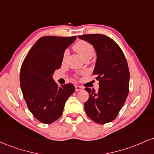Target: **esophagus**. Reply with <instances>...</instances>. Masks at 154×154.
Wrapping results in <instances>:
<instances>
[{"label": "esophagus", "instance_id": "34e87169", "mask_svg": "<svg viewBox=\"0 0 154 154\" xmlns=\"http://www.w3.org/2000/svg\"><path fill=\"white\" fill-rule=\"evenodd\" d=\"M75 91H80V90H82V89H83V87H82V86H81L76 85V86H75Z\"/></svg>", "mask_w": 154, "mask_h": 154}]
</instances>
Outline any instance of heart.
Returning a JSON list of instances; mask_svg holds the SVG:
<instances>
[{"label":"heart","mask_w":154,"mask_h":154,"mask_svg":"<svg viewBox=\"0 0 154 154\" xmlns=\"http://www.w3.org/2000/svg\"><path fill=\"white\" fill-rule=\"evenodd\" d=\"M73 49L84 60H89L94 54V49L90 43L85 41H79L73 46ZM68 56V51H65L63 55V63H65Z\"/></svg>","instance_id":"1"}]
</instances>
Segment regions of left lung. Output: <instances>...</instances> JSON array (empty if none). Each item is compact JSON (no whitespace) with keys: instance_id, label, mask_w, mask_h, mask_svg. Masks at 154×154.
Returning <instances> with one entry per match:
<instances>
[{"instance_id":"left-lung-1","label":"left lung","mask_w":154,"mask_h":154,"mask_svg":"<svg viewBox=\"0 0 154 154\" xmlns=\"http://www.w3.org/2000/svg\"><path fill=\"white\" fill-rule=\"evenodd\" d=\"M94 46L97 61L93 74L99 81L97 93L86 87L89 99L84 104L88 116L104 124L116 119L128 96L129 70L123 51L113 39L101 34L79 35Z\"/></svg>"}]
</instances>
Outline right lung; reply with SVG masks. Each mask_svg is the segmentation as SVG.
<instances>
[{
  "mask_svg": "<svg viewBox=\"0 0 154 154\" xmlns=\"http://www.w3.org/2000/svg\"><path fill=\"white\" fill-rule=\"evenodd\" d=\"M75 38H40L22 63L20 80L24 99L33 116L43 124H51L61 116L65 102L75 91L72 84L58 86L52 75L61 67L65 49Z\"/></svg>",
  "mask_w": 154,
  "mask_h": 154,
  "instance_id": "1",
  "label": "right lung"
}]
</instances>
